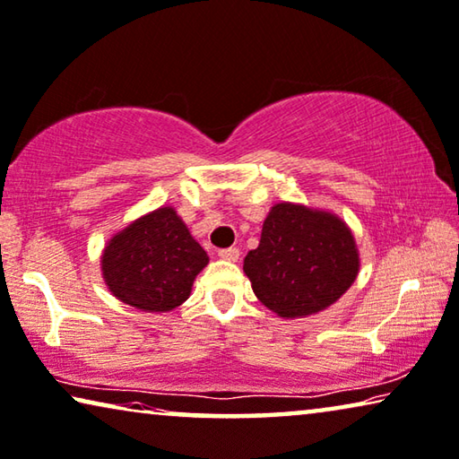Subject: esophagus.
Wrapping results in <instances>:
<instances>
[{
    "label": "esophagus",
    "instance_id": "34e87169",
    "mask_svg": "<svg viewBox=\"0 0 459 459\" xmlns=\"http://www.w3.org/2000/svg\"><path fill=\"white\" fill-rule=\"evenodd\" d=\"M219 258H223V261H230V263H236L238 258H240V250L238 248H223L217 252Z\"/></svg>",
    "mask_w": 459,
    "mask_h": 459
}]
</instances>
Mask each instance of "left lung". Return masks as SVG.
Instances as JSON below:
<instances>
[{
    "mask_svg": "<svg viewBox=\"0 0 459 459\" xmlns=\"http://www.w3.org/2000/svg\"><path fill=\"white\" fill-rule=\"evenodd\" d=\"M360 252L340 215L300 203H277L263 221L261 242L244 258L252 291L281 318L327 310L351 288Z\"/></svg>",
    "mask_w": 459,
    "mask_h": 459,
    "instance_id": "left-lung-1",
    "label": "left lung"
}]
</instances>
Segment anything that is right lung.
I'll return each mask as SVG.
<instances>
[{
	"instance_id": "add662e5",
	"label": "right lung",
	"mask_w": 459,
	"mask_h": 459,
	"mask_svg": "<svg viewBox=\"0 0 459 459\" xmlns=\"http://www.w3.org/2000/svg\"><path fill=\"white\" fill-rule=\"evenodd\" d=\"M209 255L174 207L130 221L105 244L101 275L119 302L143 312H169L190 298Z\"/></svg>"
}]
</instances>
